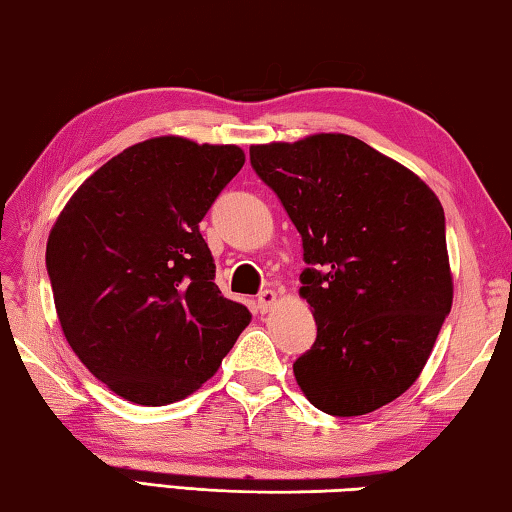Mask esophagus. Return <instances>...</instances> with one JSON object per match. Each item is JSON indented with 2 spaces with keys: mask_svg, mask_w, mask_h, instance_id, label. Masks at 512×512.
Returning <instances> with one entry per match:
<instances>
[{
  "mask_svg": "<svg viewBox=\"0 0 512 512\" xmlns=\"http://www.w3.org/2000/svg\"><path fill=\"white\" fill-rule=\"evenodd\" d=\"M275 302H277V293L275 291H262L257 296V309H259V314H266V311H271L273 307H275Z\"/></svg>",
  "mask_w": 512,
  "mask_h": 512,
  "instance_id": "1",
  "label": "esophagus"
}]
</instances>
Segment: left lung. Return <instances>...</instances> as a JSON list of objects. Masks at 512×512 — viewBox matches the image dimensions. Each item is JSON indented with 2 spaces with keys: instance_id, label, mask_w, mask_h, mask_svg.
<instances>
[{
  "instance_id": "8db88e82",
  "label": "left lung",
  "mask_w": 512,
  "mask_h": 512,
  "mask_svg": "<svg viewBox=\"0 0 512 512\" xmlns=\"http://www.w3.org/2000/svg\"><path fill=\"white\" fill-rule=\"evenodd\" d=\"M250 164L302 237L300 296L318 327L293 363L302 393L339 418L393 402L452 309L443 205L413 171L341 133L250 146Z\"/></svg>"
}]
</instances>
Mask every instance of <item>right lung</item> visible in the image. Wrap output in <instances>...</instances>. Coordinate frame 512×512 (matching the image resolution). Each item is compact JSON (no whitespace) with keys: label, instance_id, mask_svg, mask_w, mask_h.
I'll return each mask as SVG.
<instances>
[{"label":"right lung","instance_id":"1","mask_svg":"<svg viewBox=\"0 0 512 512\" xmlns=\"http://www.w3.org/2000/svg\"><path fill=\"white\" fill-rule=\"evenodd\" d=\"M244 162L232 144L153 137L94 171L51 228L47 273L65 339L128 402L185 400L250 323L214 284L198 228Z\"/></svg>","mask_w":512,"mask_h":512}]
</instances>
